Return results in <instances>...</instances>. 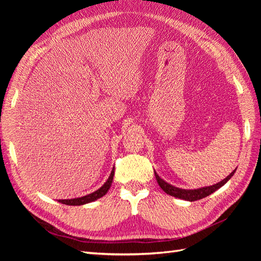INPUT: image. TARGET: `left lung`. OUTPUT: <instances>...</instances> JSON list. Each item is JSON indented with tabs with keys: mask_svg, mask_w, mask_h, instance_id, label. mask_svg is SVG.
<instances>
[{
	"mask_svg": "<svg viewBox=\"0 0 261 261\" xmlns=\"http://www.w3.org/2000/svg\"><path fill=\"white\" fill-rule=\"evenodd\" d=\"M236 169L231 173L230 175L226 176L224 179H222L219 183L212 185V186H208V187H202V188H198V189H181V188H177L170 185L167 181H164L161 177H159V175L156 174L154 172V175L156 178L158 184L163 189V191L167 193L168 195H171L173 197H176V198H180V199H185L188 201H195V200H199L201 198H204L209 195H211L213 192H216L217 189H219L220 187H222L226 181L230 179L233 174L235 173Z\"/></svg>",
	"mask_w": 261,
	"mask_h": 261,
	"instance_id": "left-lung-1",
	"label": "left lung"
}]
</instances>
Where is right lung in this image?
Returning a JSON list of instances; mask_svg holds the SVG:
<instances>
[{"mask_svg": "<svg viewBox=\"0 0 261 261\" xmlns=\"http://www.w3.org/2000/svg\"><path fill=\"white\" fill-rule=\"evenodd\" d=\"M113 176H114V168L111 172V174H110L108 180L105 183L103 186H101L98 191L93 192L92 194L89 195H86L84 197H80V198H74V199H60L59 202L61 203H64V204H68V206H82V204L85 203H88L91 201L97 200L99 198H101L102 196H105L107 194V192L109 191L110 186L112 184V180H113Z\"/></svg>", "mask_w": 261, "mask_h": 261, "instance_id": "add662e5", "label": "right lung"}]
</instances>
